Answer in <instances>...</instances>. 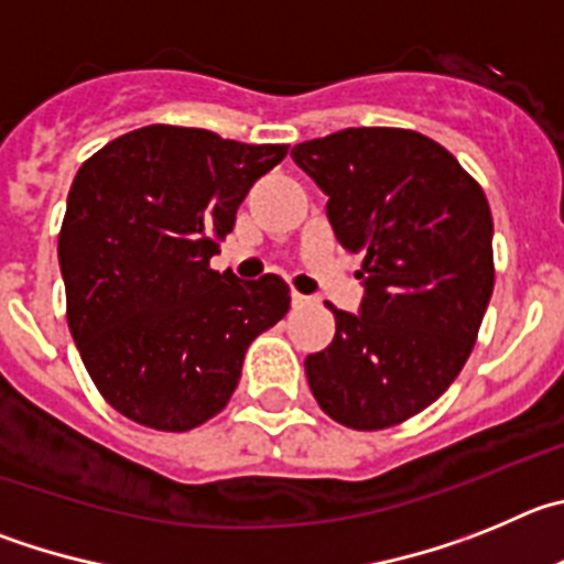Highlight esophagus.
<instances>
[{
  "label": "esophagus",
  "instance_id": "obj_1",
  "mask_svg": "<svg viewBox=\"0 0 564 564\" xmlns=\"http://www.w3.org/2000/svg\"><path fill=\"white\" fill-rule=\"evenodd\" d=\"M306 303H312V297H306V294H301V292H292V306L294 308L306 306Z\"/></svg>",
  "mask_w": 564,
  "mask_h": 564
}]
</instances>
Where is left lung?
<instances>
[{"label":"left lung","instance_id":"8db88e82","mask_svg":"<svg viewBox=\"0 0 564 564\" xmlns=\"http://www.w3.org/2000/svg\"><path fill=\"white\" fill-rule=\"evenodd\" d=\"M328 196L339 245L362 252L359 312H334L306 357L323 413L351 430L402 424L438 399L478 339L495 289L491 210L444 145L410 129H343L294 145Z\"/></svg>","mask_w":564,"mask_h":564}]
</instances>
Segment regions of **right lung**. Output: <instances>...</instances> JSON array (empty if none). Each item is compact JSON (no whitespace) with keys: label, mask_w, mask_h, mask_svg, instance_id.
Returning a JSON list of instances; mask_svg holds the SVG:
<instances>
[{"label":"right lung","mask_w":564,"mask_h":564,"mask_svg":"<svg viewBox=\"0 0 564 564\" xmlns=\"http://www.w3.org/2000/svg\"><path fill=\"white\" fill-rule=\"evenodd\" d=\"M289 145L145 126L80 165L58 263L80 359L111 408L185 433L225 410L252 339L289 312L278 275L210 270L250 187Z\"/></svg>","instance_id":"1"}]
</instances>
